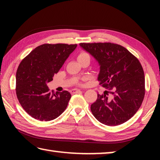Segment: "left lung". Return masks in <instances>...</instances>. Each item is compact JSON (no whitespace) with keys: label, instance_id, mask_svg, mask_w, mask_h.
<instances>
[{"label":"left lung","instance_id":"1","mask_svg":"<svg viewBox=\"0 0 160 160\" xmlns=\"http://www.w3.org/2000/svg\"><path fill=\"white\" fill-rule=\"evenodd\" d=\"M76 47V44H43L21 61L16 72V94L32 117L51 121L66 110L71 94L62 88L51 90L47 84Z\"/></svg>","mask_w":160,"mask_h":160}]
</instances>
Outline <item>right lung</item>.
<instances>
[{"mask_svg": "<svg viewBox=\"0 0 160 160\" xmlns=\"http://www.w3.org/2000/svg\"><path fill=\"white\" fill-rule=\"evenodd\" d=\"M99 68L98 80L104 88L91 112L100 123L118 126L134 116L145 96V75L139 61L126 48L112 43L80 44Z\"/></svg>", "mask_w": 160, "mask_h": 160, "instance_id": "right-lung-1", "label": "right lung"}]
</instances>
